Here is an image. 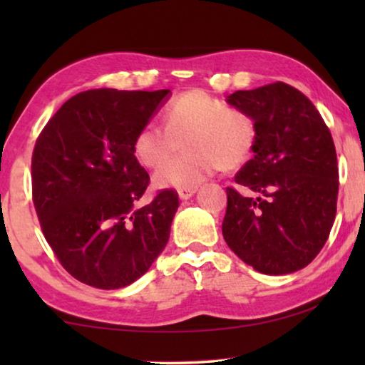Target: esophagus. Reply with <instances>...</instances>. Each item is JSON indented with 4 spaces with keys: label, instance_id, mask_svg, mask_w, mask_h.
Instances as JSON below:
<instances>
[{
    "label": "esophagus",
    "instance_id": "1",
    "mask_svg": "<svg viewBox=\"0 0 365 365\" xmlns=\"http://www.w3.org/2000/svg\"><path fill=\"white\" fill-rule=\"evenodd\" d=\"M196 192V187H184V189H179L178 194H179V199H189L192 196V194Z\"/></svg>",
    "mask_w": 365,
    "mask_h": 365
}]
</instances>
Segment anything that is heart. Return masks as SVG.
Instances as JSON below:
<instances>
[{
  "instance_id": "1",
  "label": "heart",
  "mask_w": 365,
  "mask_h": 365,
  "mask_svg": "<svg viewBox=\"0 0 365 365\" xmlns=\"http://www.w3.org/2000/svg\"><path fill=\"white\" fill-rule=\"evenodd\" d=\"M163 126L148 123L133 139V154L144 168H159L187 143L188 153L164 165L154 184L166 189L197 187L209 176L239 168L251 158L257 126L251 114L229 108L204 91H187L171 99L163 111Z\"/></svg>"
}]
</instances>
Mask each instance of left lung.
Here are the masks:
<instances>
[{"instance_id": "1", "label": "left lung", "mask_w": 365, "mask_h": 365, "mask_svg": "<svg viewBox=\"0 0 365 365\" xmlns=\"http://www.w3.org/2000/svg\"><path fill=\"white\" fill-rule=\"evenodd\" d=\"M227 103L257 126L252 159L227 187L222 236L237 257L271 276L306 267L337 211L339 169L331 131L311 99L286 83L236 91Z\"/></svg>"}]
</instances>
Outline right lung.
I'll use <instances>...</instances> for the list:
<instances>
[{
  "instance_id": "1",
  "label": "right lung",
  "mask_w": 365,
  "mask_h": 365,
  "mask_svg": "<svg viewBox=\"0 0 365 365\" xmlns=\"http://www.w3.org/2000/svg\"><path fill=\"white\" fill-rule=\"evenodd\" d=\"M169 89H89L68 99L36 139L33 202L54 256L74 279L119 289L148 272L166 247L179 199L161 189L146 206L149 174L133 154Z\"/></svg>"
}]
</instances>
